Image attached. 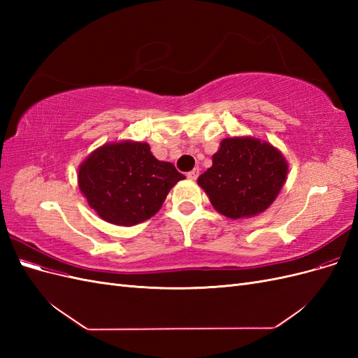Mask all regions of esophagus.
<instances>
[{
	"label": "esophagus",
	"mask_w": 358,
	"mask_h": 358,
	"mask_svg": "<svg viewBox=\"0 0 358 358\" xmlns=\"http://www.w3.org/2000/svg\"><path fill=\"white\" fill-rule=\"evenodd\" d=\"M199 175H200V170L199 169H194V170H191L189 173H188V179H191V180H196L197 178H199Z\"/></svg>",
	"instance_id": "esophagus-1"
}]
</instances>
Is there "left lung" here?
<instances>
[{
    "instance_id": "left-lung-1",
    "label": "left lung",
    "mask_w": 358,
    "mask_h": 358,
    "mask_svg": "<svg viewBox=\"0 0 358 358\" xmlns=\"http://www.w3.org/2000/svg\"><path fill=\"white\" fill-rule=\"evenodd\" d=\"M212 162L197 182L215 210L231 220L264 212L278 197L288 173L284 155L254 137L224 138Z\"/></svg>"
}]
</instances>
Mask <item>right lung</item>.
<instances>
[{
  "label": "right lung",
  "mask_w": 358,
  "mask_h": 358,
  "mask_svg": "<svg viewBox=\"0 0 358 358\" xmlns=\"http://www.w3.org/2000/svg\"><path fill=\"white\" fill-rule=\"evenodd\" d=\"M79 188L101 220L136 225L154 216L169 191L185 176L158 161L148 143H106L79 167Z\"/></svg>",
  "instance_id": "obj_1"
}]
</instances>
